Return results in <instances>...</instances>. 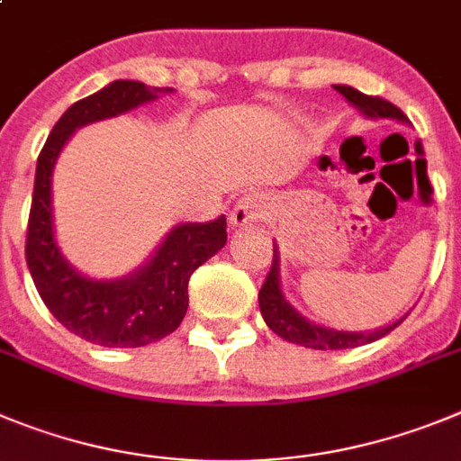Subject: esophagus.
Returning a JSON list of instances; mask_svg holds the SVG:
<instances>
[{
  "label": "esophagus",
  "mask_w": 461,
  "mask_h": 461,
  "mask_svg": "<svg viewBox=\"0 0 461 461\" xmlns=\"http://www.w3.org/2000/svg\"><path fill=\"white\" fill-rule=\"evenodd\" d=\"M261 218H264V200L259 194H243L231 209L230 225L243 230V227L257 225Z\"/></svg>",
  "instance_id": "esophagus-1"
}]
</instances>
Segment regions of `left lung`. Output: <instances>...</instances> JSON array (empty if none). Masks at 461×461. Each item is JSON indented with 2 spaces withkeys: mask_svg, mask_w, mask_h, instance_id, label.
<instances>
[{
  "mask_svg": "<svg viewBox=\"0 0 461 461\" xmlns=\"http://www.w3.org/2000/svg\"><path fill=\"white\" fill-rule=\"evenodd\" d=\"M333 89L339 91V94L347 98V103L354 105L365 119H372V122H376V119H391V122L409 123L404 112H402L400 107L393 105V103L384 101V98L367 96V94H360L358 89L347 85H333ZM259 310L268 329L276 335H280L282 339L319 351L354 349V347H360V344L375 342V339L384 338V335L391 333L393 329H397L402 323V319L406 317L404 314V317L395 319L393 323H385V326L375 330H335L329 329V326H319V323L310 321V319L303 317V314L294 308L292 303L285 298V294H282L280 250H277V246H273V267L259 289Z\"/></svg>",
  "mask_w": 461,
  "mask_h": 461,
  "instance_id": "left-lung-1",
  "label": "left lung"
}]
</instances>
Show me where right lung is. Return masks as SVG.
<instances>
[{
    "label": "right lung",
    "mask_w": 461,
    "mask_h": 461,
    "mask_svg": "<svg viewBox=\"0 0 461 461\" xmlns=\"http://www.w3.org/2000/svg\"><path fill=\"white\" fill-rule=\"evenodd\" d=\"M172 86L114 80L73 103L48 135L36 163L27 227V267L52 317L70 333L101 347L135 349L167 338L188 310V280L227 243L225 215L211 222H181L167 231L142 267L123 277H89L64 257L52 221V172L77 128L119 117L172 94Z\"/></svg>",
    "instance_id": "add662e5"
}]
</instances>
